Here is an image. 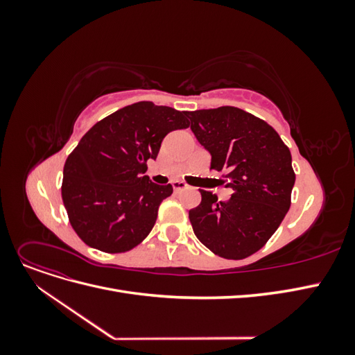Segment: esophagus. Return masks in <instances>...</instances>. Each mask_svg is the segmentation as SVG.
Here are the masks:
<instances>
[{"label":"esophagus","instance_id":"obj_1","mask_svg":"<svg viewBox=\"0 0 355 355\" xmlns=\"http://www.w3.org/2000/svg\"><path fill=\"white\" fill-rule=\"evenodd\" d=\"M171 187H173L175 192H180V191H184V189H189V185L185 184V182H182V180H173V182H171Z\"/></svg>","mask_w":355,"mask_h":355}]
</instances>
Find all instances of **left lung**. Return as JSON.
I'll return each instance as SVG.
<instances>
[{"mask_svg": "<svg viewBox=\"0 0 355 355\" xmlns=\"http://www.w3.org/2000/svg\"><path fill=\"white\" fill-rule=\"evenodd\" d=\"M191 130L211 154L210 170L223 171L228 201L201 192L189 210L197 239L225 259L261 250L292 204L295 171L290 149L266 121L235 106L188 112Z\"/></svg>", "mask_w": 355, "mask_h": 355, "instance_id": "8db88e82", "label": "left lung"}]
</instances>
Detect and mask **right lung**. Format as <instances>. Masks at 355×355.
<instances>
[{
  "instance_id": "obj_1",
  "label": "right lung",
  "mask_w": 355,
  "mask_h": 355,
  "mask_svg": "<svg viewBox=\"0 0 355 355\" xmlns=\"http://www.w3.org/2000/svg\"><path fill=\"white\" fill-rule=\"evenodd\" d=\"M187 111L137 102L85 133L63 167L62 200L73 231L105 253L132 250L151 232L158 207L173 194L145 176L167 133L189 127Z\"/></svg>"
}]
</instances>
